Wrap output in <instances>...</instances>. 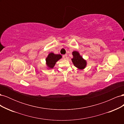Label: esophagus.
I'll use <instances>...</instances> for the list:
<instances>
[{
	"label": "esophagus",
	"instance_id": "34e87169",
	"mask_svg": "<svg viewBox=\"0 0 124 124\" xmlns=\"http://www.w3.org/2000/svg\"><path fill=\"white\" fill-rule=\"evenodd\" d=\"M62 57L63 59H66L67 58V55H63L62 56Z\"/></svg>",
	"mask_w": 124,
	"mask_h": 124
}]
</instances>
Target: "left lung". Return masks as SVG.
<instances>
[{"label":"left lung","mask_w":124,"mask_h":124,"mask_svg":"<svg viewBox=\"0 0 124 124\" xmlns=\"http://www.w3.org/2000/svg\"><path fill=\"white\" fill-rule=\"evenodd\" d=\"M72 55L73 57L71 60H72L74 65L78 69H84L86 65V61L82 58V56L80 55L78 52L77 51L73 52Z\"/></svg>","instance_id":"1"}]
</instances>
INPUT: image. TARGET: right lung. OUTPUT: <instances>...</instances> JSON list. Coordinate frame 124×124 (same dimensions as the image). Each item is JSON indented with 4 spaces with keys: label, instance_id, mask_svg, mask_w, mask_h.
I'll list each match as a JSON object with an SVG mask.
<instances>
[{
    "label": "right lung",
    "instance_id": "right-lung-1",
    "mask_svg": "<svg viewBox=\"0 0 124 124\" xmlns=\"http://www.w3.org/2000/svg\"><path fill=\"white\" fill-rule=\"evenodd\" d=\"M62 58V55L60 54H54L53 53H51L48 54L47 57L46 58L47 66L50 68H53L55 66L56 62L59 59Z\"/></svg>",
    "mask_w": 124,
    "mask_h": 124
}]
</instances>
